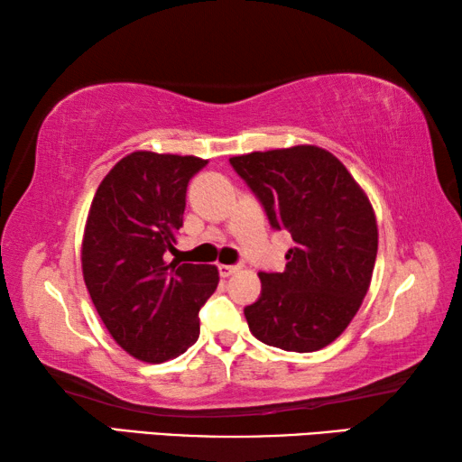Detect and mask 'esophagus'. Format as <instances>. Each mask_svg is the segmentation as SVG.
Here are the masks:
<instances>
[{
    "label": "esophagus",
    "instance_id": "34e87169",
    "mask_svg": "<svg viewBox=\"0 0 462 462\" xmlns=\"http://www.w3.org/2000/svg\"><path fill=\"white\" fill-rule=\"evenodd\" d=\"M217 271H220L222 277H230L240 271V264H217Z\"/></svg>",
    "mask_w": 462,
    "mask_h": 462
}]
</instances>
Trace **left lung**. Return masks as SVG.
Segmentation results:
<instances>
[{"label":"left lung","mask_w":462,"mask_h":462,"mask_svg":"<svg viewBox=\"0 0 462 462\" xmlns=\"http://www.w3.org/2000/svg\"><path fill=\"white\" fill-rule=\"evenodd\" d=\"M273 230L291 234L285 271H261L245 308L254 338L314 353L338 338L361 308L377 259V222L346 167L324 148L291 146L232 156Z\"/></svg>","instance_id":"left-lung-1"}]
</instances>
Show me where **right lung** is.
Wrapping results in <instances>:
<instances>
[{
  "mask_svg": "<svg viewBox=\"0 0 462 462\" xmlns=\"http://www.w3.org/2000/svg\"><path fill=\"white\" fill-rule=\"evenodd\" d=\"M198 156L132 152L106 175L83 236V277L101 322L138 361L162 363L199 338V310L217 287L212 264L171 263Z\"/></svg>",
  "mask_w": 462,
  "mask_h": 462,
  "instance_id": "add662e5",
  "label": "right lung"
}]
</instances>
